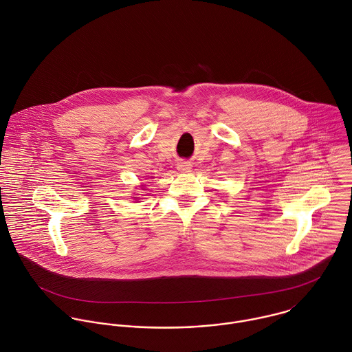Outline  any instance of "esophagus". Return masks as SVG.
<instances>
[{
  "label": "esophagus",
  "mask_w": 352,
  "mask_h": 352,
  "mask_svg": "<svg viewBox=\"0 0 352 352\" xmlns=\"http://www.w3.org/2000/svg\"><path fill=\"white\" fill-rule=\"evenodd\" d=\"M177 169H179V170H182V172H190L191 165H190L188 162L182 161V162H179V164H177Z\"/></svg>",
  "instance_id": "esophagus-1"
}]
</instances>
